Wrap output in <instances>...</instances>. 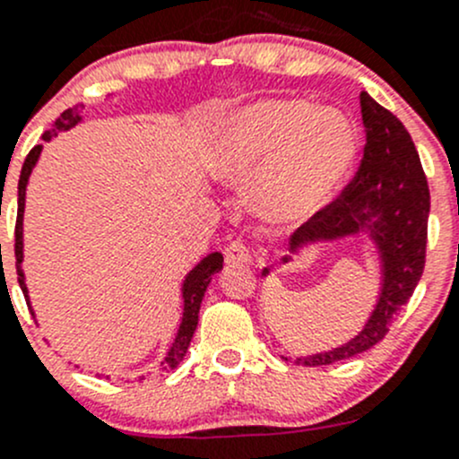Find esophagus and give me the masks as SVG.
I'll return each mask as SVG.
<instances>
[{
  "instance_id": "obj_1",
  "label": "esophagus",
  "mask_w": 459,
  "mask_h": 459,
  "mask_svg": "<svg viewBox=\"0 0 459 459\" xmlns=\"http://www.w3.org/2000/svg\"><path fill=\"white\" fill-rule=\"evenodd\" d=\"M224 259L229 266H242V264H248L253 259L251 248L247 247L244 242H233L226 247L224 251Z\"/></svg>"
}]
</instances>
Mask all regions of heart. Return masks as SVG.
I'll use <instances>...</instances> for the list:
<instances>
[{
    "instance_id": "1",
    "label": "heart",
    "mask_w": 459,
    "mask_h": 459,
    "mask_svg": "<svg viewBox=\"0 0 459 459\" xmlns=\"http://www.w3.org/2000/svg\"><path fill=\"white\" fill-rule=\"evenodd\" d=\"M358 137L342 115L304 100H259L224 115L212 135V170L226 182L255 179L259 211L273 221L316 215L342 186Z\"/></svg>"
}]
</instances>
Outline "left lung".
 I'll return each mask as SVG.
<instances>
[{
  "label": "left lung",
  "mask_w": 459,
  "mask_h": 459,
  "mask_svg": "<svg viewBox=\"0 0 459 459\" xmlns=\"http://www.w3.org/2000/svg\"><path fill=\"white\" fill-rule=\"evenodd\" d=\"M359 106L367 146L358 175L337 200L290 235L289 251L298 255L308 244L367 235L379 259L377 302L358 335L337 349L295 359L302 367L349 359L384 340L388 322L411 299L427 262L430 193L415 143L404 124L368 92L359 95ZM290 259L284 255L281 264ZM268 273L271 268H264L262 275Z\"/></svg>",
  "instance_id": "8db88e82"
}]
</instances>
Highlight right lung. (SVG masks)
I'll return each instance as SVG.
<instances>
[{"mask_svg": "<svg viewBox=\"0 0 459 459\" xmlns=\"http://www.w3.org/2000/svg\"><path fill=\"white\" fill-rule=\"evenodd\" d=\"M82 108H84V104H77V106H73V108L64 110V113L55 119L53 128L44 133V142H50L53 137H57V133H64V131H68V128L77 126V124L82 122ZM39 155H41V143L29 152L24 166H22L20 184H17V224H15V259L17 262H15V266H17V281H20L22 290H24V298H26V304H29V307H30V298H29V289H26L24 271H22V262H24V206H26V186H29V178H30L32 169H35L37 160H39ZM221 266H224V255L217 251L208 253V255L204 257L202 262L197 264V266L193 268L186 277H184L182 322H179L178 335H175L169 353H166V358L160 362L161 371H173V368H178V364L182 362L184 355H186L188 344H191V340H193V333H195V328H197V319H200V307H202L204 293H206L212 275H215V273H220ZM30 313H32V307H30ZM32 316H35V313H32Z\"/></svg>", "mask_w": 459, "mask_h": 459, "instance_id": "right-lung-1", "label": "right lung"}]
</instances>
